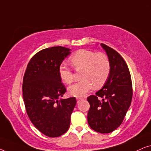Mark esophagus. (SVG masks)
I'll use <instances>...</instances> for the list:
<instances>
[{
	"label": "esophagus",
	"mask_w": 151,
	"mask_h": 151,
	"mask_svg": "<svg viewBox=\"0 0 151 151\" xmlns=\"http://www.w3.org/2000/svg\"><path fill=\"white\" fill-rule=\"evenodd\" d=\"M82 98H76V100H82Z\"/></svg>",
	"instance_id": "1"
}]
</instances>
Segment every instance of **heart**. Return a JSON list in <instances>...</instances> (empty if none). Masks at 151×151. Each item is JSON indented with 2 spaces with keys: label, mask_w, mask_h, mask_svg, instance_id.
<instances>
[{
  "label": "heart",
  "mask_w": 151,
  "mask_h": 151,
  "mask_svg": "<svg viewBox=\"0 0 151 151\" xmlns=\"http://www.w3.org/2000/svg\"><path fill=\"white\" fill-rule=\"evenodd\" d=\"M70 62L80 73L81 81L69 86L68 91L72 96L81 97L88 93L95 86H102L106 82L111 72V63L109 57L104 53H96L88 49H80L70 57ZM59 76L66 84L73 82L74 77L72 70L62 64L58 68Z\"/></svg>",
  "instance_id": "1"
}]
</instances>
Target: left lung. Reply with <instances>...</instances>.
I'll use <instances>...</instances> for the list:
<instances>
[{
    "label": "left lung",
    "mask_w": 151,
    "mask_h": 151,
    "mask_svg": "<svg viewBox=\"0 0 151 151\" xmlns=\"http://www.w3.org/2000/svg\"><path fill=\"white\" fill-rule=\"evenodd\" d=\"M111 63V72L102 88L87 98L90 104L87 119L89 127L100 133H109L122 123L131 106L133 87L128 66L118 52L104 44Z\"/></svg>",
    "instance_id": "1"
}]
</instances>
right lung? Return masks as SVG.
Segmentation results:
<instances>
[{
    "instance_id": "add662e5",
    "label": "right lung",
    "mask_w": 151,
    "mask_h": 151,
    "mask_svg": "<svg viewBox=\"0 0 151 151\" xmlns=\"http://www.w3.org/2000/svg\"><path fill=\"white\" fill-rule=\"evenodd\" d=\"M70 50L53 47L38 51L31 58L24 74L22 95L29 118L39 131L50 137L67 131L76 104L75 97L58 100L67 91L58 68Z\"/></svg>"
}]
</instances>
